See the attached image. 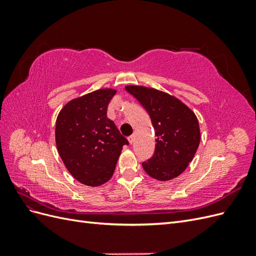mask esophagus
I'll return each instance as SVG.
<instances>
[{"instance_id":"obj_1","label":"esophagus","mask_w":256,"mask_h":256,"mask_svg":"<svg viewBox=\"0 0 256 256\" xmlns=\"http://www.w3.org/2000/svg\"><path fill=\"white\" fill-rule=\"evenodd\" d=\"M134 140H136V136H134V134L130 136L128 138V141H129V143H130V144H132V143L134 142Z\"/></svg>"}]
</instances>
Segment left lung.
Returning <instances> with one entry per match:
<instances>
[{
	"instance_id": "left-lung-1",
	"label": "left lung",
	"mask_w": 256,
	"mask_h": 256,
	"mask_svg": "<svg viewBox=\"0 0 256 256\" xmlns=\"http://www.w3.org/2000/svg\"><path fill=\"white\" fill-rule=\"evenodd\" d=\"M148 113L156 136L154 156L144 161V171L160 182L180 176L192 161L200 141L196 115L182 100L152 88L127 85Z\"/></svg>"
}]
</instances>
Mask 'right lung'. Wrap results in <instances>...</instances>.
<instances>
[{
	"label": "right lung",
	"mask_w": 256,
	"mask_h": 256,
	"mask_svg": "<svg viewBox=\"0 0 256 256\" xmlns=\"http://www.w3.org/2000/svg\"><path fill=\"white\" fill-rule=\"evenodd\" d=\"M114 88H100L68 102L56 122L60 157L76 180L98 187L110 180L128 141L106 118Z\"/></svg>",
	"instance_id": "obj_1"
}]
</instances>
